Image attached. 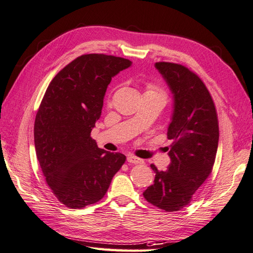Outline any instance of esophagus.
<instances>
[{
  "instance_id": "obj_1",
  "label": "esophagus",
  "mask_w": 253,
  "mask_h": 253,
  "mask_svg": "<svg viewBox=\"0 0 253 253\" xmlns=\"http://www.w3.org/2000/svg\"><path fill=\"white\" fill-rule=\"evenodd\" d=\"M127 162L132 163V164H143L144 160H141V159L135 157L133 155H128L127 156Z\"/></svg>"
}]
</instances>
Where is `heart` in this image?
I'll use <instances>...</instances> for the list:
<instances>
[{
    "label": "heart",
    "mask_w": 253,
    "mask_h": 253,
    "mask_svg": "<svg viewBox=\"0 0 253 253\" xmlns=\"http://www.w3.org/2000/svg\"><path fill=\"white\" fill-rule=\"evenodd\" d=\"M146 92H148V93H155V94L165 97V92L161 88H160L159 85H157L155 84H148Z\"/></svg>",
    "instance_id": "b5f03b06"
}]
</instances>
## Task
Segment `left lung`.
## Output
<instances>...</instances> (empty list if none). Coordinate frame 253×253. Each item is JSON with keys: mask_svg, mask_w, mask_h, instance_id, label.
I'll use <instances>...</instances> for the list:
<instances>
[{"mask_svg": "<svg viewBox=\"0 0 253 253\" xmlns=\"http://www.w3.org/2000/svg\"><path fill=\"white\" fill-rule=\"evenodd\" d=\"M156 67L174 94V113L168 130L170 164L159 171L144 191L148 203L165 211L188 206L211 174L219 141V122L212 97L203 80L187 66L157 62Z\"/></svg>", "mask_w": 253, "mask_h": 253, "instance_id": "1", "label": "left lung"}]
</instances>
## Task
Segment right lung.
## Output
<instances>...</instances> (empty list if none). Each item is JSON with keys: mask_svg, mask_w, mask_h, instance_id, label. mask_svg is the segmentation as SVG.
Segmentation results:
<instances>
[{"mask_svg": "<svg viewBox=\"0 0 253 253\" xmlns=\"http://www.w3.org/2000/svg\"><path fill=\"white\" fill-rule=\"evenodd\" d=\"M131 61L83 54L53 77L34 122V145L46 182L59 202L80 209L103 199L126 156L96 146L91 131L100 119L112 77Z\"/></svg>", "mask_w": 253, "mask_h": 253, "instance_id": "1", "label": "right lung"}]
</instances>
